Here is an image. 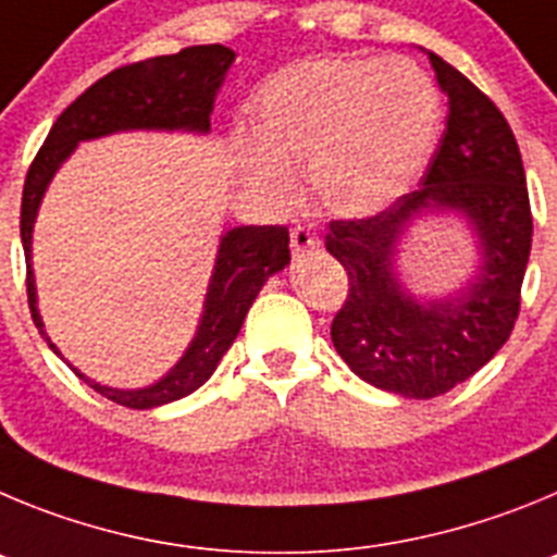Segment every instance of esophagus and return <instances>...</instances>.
Listing matches in <instances>:
<instances>
[{
	"label": "esophagus",
	"instance_id": "esophagus-1",
	"mask_svg": "<svg viewBox=\"0 0 557 557\" xmlns=\"http://www.w3.org/2000/svg\"><path fill=\"white\" fill-rule=\"evenodd\" d=\"M315 247H319V233L313 227L297 224V227L290 230V252H294V258H302L305 252H310Z\"/></svg>",
	"mask_w": 557,
	"mask_h": 557
}]
</instances>
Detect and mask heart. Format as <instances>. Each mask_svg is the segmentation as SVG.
<instances>
[{
  "label": "heart",
  "mask_w": 557,
  "mask_h": 557,
  "mask_svg": "<svg viewBox=\"0 0 557 557\" xmlns=\"http://www.w3.org/2000/svg\"><path fill=\"white\" fill-rule=\"evenodd\" d=\"M444 102L410 60L315 58L274 74L258 97L263 147L244 149L260 194L285 202L308 166L315 199L335 216H369L428 166Z\"/></svg>",
  "instance_id": "obj_1"
}]
</instances>
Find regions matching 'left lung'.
Returning a JSON list of instances; mask_svg holds the SVG:
<instances>
[{
  "instance_id": "obj_1",
  "label": "left lung",
  "mask_w": 557,
  "mask_h": 557,
  "mask_svg": "<svg viewBox=\"0 0 557 557\" xmlns=\"http://www.w3.org/2000/svg\"><path fill=\"white\" fill-rule=\"evenodd\" d=\"M449 97L441 135L416 191L366 219H333L327 252L349 277L333 319V344L366 383L430 399L472 377L499 352L522 305L533 244L528 183L513 129L499 108L458 69L430 52ZM463 209L484 244V274L458 298L422 306L393 277V244L413 212Z\"/></svg>"
}]
</instances>
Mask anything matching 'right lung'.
Masks as SVG:
<instances>
[{"instance_id": "right-lung-1", "label": "right lung", "mask_w": 557, "mask_h": 557, "mask_svg": "<svg viewBox=\"0 0 557 557\" xmlns=\"http://www.w3.org/2000/svg\"><path fill=\"white\" fill-rule=\"evenodd\" d=\"M233 58V49L222 47V44H202V47H185L174 54L127 63V66H119L104 74L91 88H85L52 124L47 141L29 163L22 194L27 302L35 327L41 330V335L47 333H44L41 315L35 308L29 242H33L35 213H38V205H41L54 169L69 158L77 141L99 138V135L116 133V129L158 127L205 133L210 127L213 97H216ZM288 230L283 224L230 230L222 238V247H219L216 272L210 280L197 338L166 377L141 391H119L97 385L85 380L79 372L77 374L102 397L113 399L124 408L147 410L188 397L191 391H197L210 374L216 372L219 360L242 330L244 315L252 308L258 290L274 272H280L288 263ZM49 347L54 349V344H49Z\"/></svg>"}]
</instances>
